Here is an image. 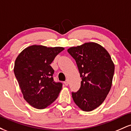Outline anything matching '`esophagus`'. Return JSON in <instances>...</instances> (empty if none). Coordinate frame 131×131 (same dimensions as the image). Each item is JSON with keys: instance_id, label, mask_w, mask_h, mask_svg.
Here are the masks:
<instances>
[{"instance_id": "34e87169", "label": "esophagus", "mask_w": 131, "mask_h": 131, "mask_svg": "<svg viewBox=\"0 0 131 131\" xmlns=\"http://www.w3.org/2000/svg\"><path fill=\"white\" fill-rule=\"evenodd\" d=\"M68 83H69V82H68V80L65 81H64V85H65L66 86H67V85H68Z\"/></svg>"}]
</instances>
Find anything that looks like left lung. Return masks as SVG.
Segmentation results:
<instances>
[{
  "label": "left lung",
  "instance_id": "8db88e82",
  "mask_svg": "<svg viewBox=\"0 0 131 131\" xmlns=\"http://www.w3.org/2000/svg\"><path fill=\"white\" fill-rule=\"evenodd\" d=\"M75 60L82 79L81 88L72 92L76 105L91 112L103 103L112 85L115 64L108 51L95 42H86L68 49Z\"/></svg>",
  "mask_w": 131,
  "mask_h": 131
}]
</instances>
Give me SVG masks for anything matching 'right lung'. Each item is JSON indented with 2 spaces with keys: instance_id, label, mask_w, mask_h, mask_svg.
Returning a JSON list of instances; mask_svg holds the SVG:
<instances>
[{
  "instance_id": "obj_1",
  "label": "right lung",
  "mask_w": 131,
  "mask_h": 131,
  "mask_svg": "<svg viewBox=\"0 0 131 131\" xmlns=\"http://www.w3.org/2000/svg\"><path fill=\"white\" fill-rule=\"evenodd\" d=\"M64 49L33 45L24 49L16 58L14 73L23 98L35 108H46L61 91L62 84L53 81L54 70L50 64Z\"/></svg>"
}]
</instances>
